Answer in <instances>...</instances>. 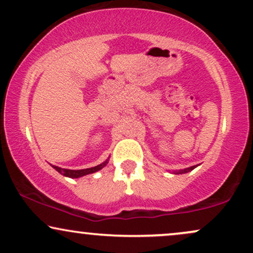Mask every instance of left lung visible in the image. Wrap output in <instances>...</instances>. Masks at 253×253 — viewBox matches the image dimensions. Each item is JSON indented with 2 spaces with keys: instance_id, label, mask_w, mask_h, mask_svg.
Segmentation results:
<instances>
[{
  "instance_id": "left-lung-1",
  "label": "left lung",
  "mask_w": 253,
  "mask_h": 253,
  "mask_svg": "<svg viewBox=\"0 0 253 253\" xmlns=\"http://www.w3.org/2000/svg\"><path fill=\"white\" fill-rule=\"evenodd\" d=\"M194 168H196V166H193V167H190V168H187V169H183V170H180V171H177V174H184V172H188V171L193 170Z\"/></svg>"
}]
</instances>
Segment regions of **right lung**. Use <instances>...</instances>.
<instances>
[{
    "label": "right lung",
    "mask_w": 253,
    "mask_h": 253,
    "mask_svg": "<svg viewBox=\"0 0 253 253\" xmlns=\"http://www.w3.org/2000/svg\"><path fill=\"white\" fill-rule=\"evenodd\" d=\"M107 164H108V160H106V161L103 162V164H101V165L95 166V167L81 169V170H72V169H63V168L56 167V166H52V167L55 168L57 171L60 172V174H63L64 176H68V177H71V178H77V177H82V176H84V175L92 174V172H95V171L100 170V169L104 168Z\"/></svg>",
    "instance_id": "right-lung-1"
}]
</instances>
